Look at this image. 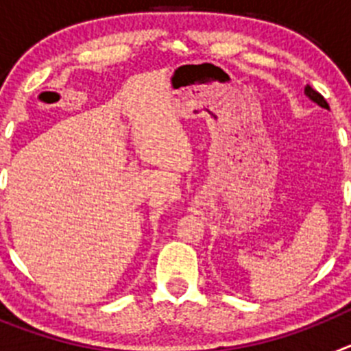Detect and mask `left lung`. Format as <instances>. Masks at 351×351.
<instances>
[{"mask_svg": "<svg viewBox=\"0 0 351 351\" xmlns=\"http://www.w3.org/2000/svg\"><path fill=\"white\" fill-rule=\"evenodd\" d=\"M304 91H306V95H308L309 98H311V100L315 101V104H318V105H320V107H324V108H328L327 100H325V98L320 95V93L315 91V89H313L311 86H306V89H304Z\"/></svg>", "mask_w": 351, "mask_h": 351, "instance_id": "8db88e82", "label": "left lung"}]
</instances>
